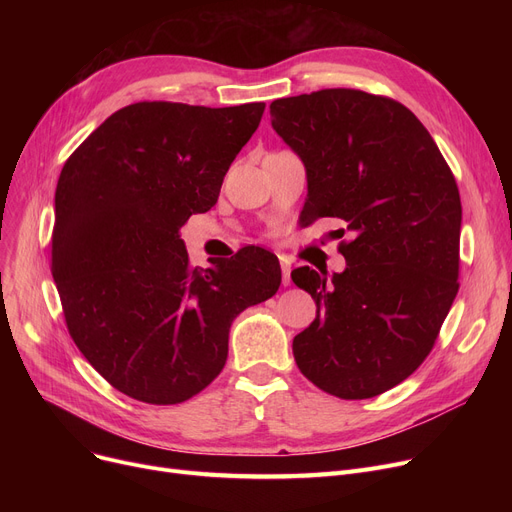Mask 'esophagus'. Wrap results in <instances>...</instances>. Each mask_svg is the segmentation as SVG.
Wrapping results in <instances>:
<instances>
[{"label": "esophagus", "instance_id": "34e87169", "mask_svg": "<svg viewBox=\"0 0 512 512\" xmlns=\"http://www.w3.org/2000/svg\"><path fill=\"white\" fill-rule=\"evenodd\" d=\"M280 267H282V284H284V286H290V284H292V278H290L292 265L288 263V259L280 257Z\"/></svg>", "mask_w": 512, "mask_h": 512}]
</instances>
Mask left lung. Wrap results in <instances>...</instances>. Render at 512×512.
I'll list each match as a JSON object with an SVG mask.
<instances>
[{"instance_id":"8db88e82","label":"left lung","mask_w":512,"mask_h":512,"mask_svg":"<svg viewBox=\"0 0 512 512\" xmlns=\"http://www.w3.org/2000/svg\"><path fill=\"white\" fill-rule=\"evenodd\" d=\"M272 128L307 170L303 222L334 218L344 272L294 270L317 315L292 353L317 388L378 396L432 351L459 292L461 197L432 134L405 105L355 89L276 99Z\"/></svg>"}]
</instances>
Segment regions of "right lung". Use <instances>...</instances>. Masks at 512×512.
<instances>
[{"instance_id":"1","label":"right lung","mask_w":512,"mask_h":512,"mask_svg":"<svg viewBox=\"0 0 512 512\" xmlns=\"http://www.w3.org/2000/svg\"><path fill=\"white\" fill-rule=\"evenodd\" d=\"M265 103L141 101L64 164L51 274L78 351L126 396L178 405L226 365L238 313L278 292V257L247 247L197 270L180 228L209 211Z\"/></svg>"}]
</instances>
